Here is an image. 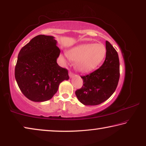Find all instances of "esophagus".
Segmentation results:
<instances>
[{"instance_id": "1", "label": "esophagus", "mask_w": 146, "mask_h": 146, "mask_svg": "<svg viewBox=\"0 0 146 146\" xmlns=\"http://www.w3.org/2000/svg\"><path fill=\"white\" fill-rule=\"evenodd\" d=\"M74 76V74L72 72H69V76H70V78H72Z\"/></svg>"}]
</instances>
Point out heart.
Wrapping results in <instances>:
<instances>
[{"label": "heart", "instance_id": "heart-1", "mask_svg": "<svg viewBox=\"0 0 146 146\" xmlns=\"http://www.w3.org/2000/svg\"><path fill=\"white\" fill-rule=\"evenodd\" d=\"M107 50L103 44L87 43L80 44L66 52L68 58L76 62V67L82 72H89L102 63Z\"/></svg>", "mask_w": 146, "mask_h": 146}]
</instances>
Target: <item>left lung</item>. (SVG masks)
<instances>
[{"mask_svg":"<svg viewBox=\"0 0 146 146\" xmlns=\"http://www.w3.org/2000/svg\"><path fill=\"white\" fill-rule=\"evenodd\" d=\"M106 57L102 65L89 74L81 76L83 86L76 95L85 106H97L108 100L115 91L120 78L118 54L106 40Z\"/></svg>","mask_w":146,"mask_h":146,"instance_id":"8db88e82","label":"left lung"}]
</instances>
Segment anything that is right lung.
I'll return each instance as SVG.
<instances>
[{"instance_id":"1","label":"right lung","mask_w":146,"mask_h":146,"mask_svg":"<svg viewBox=\"0 0 146 146\" xmlns=\"http://www.w3.org/2000/svg\"><path fill=\"white\" fill-rule=\"evenodd\" d=\"M53 36L39 35L19 52L15 78L23 94L31 101L50 100L59 85L69 79L68 70L57 63L60 50Z\"/></svg>"}]
</instances>
